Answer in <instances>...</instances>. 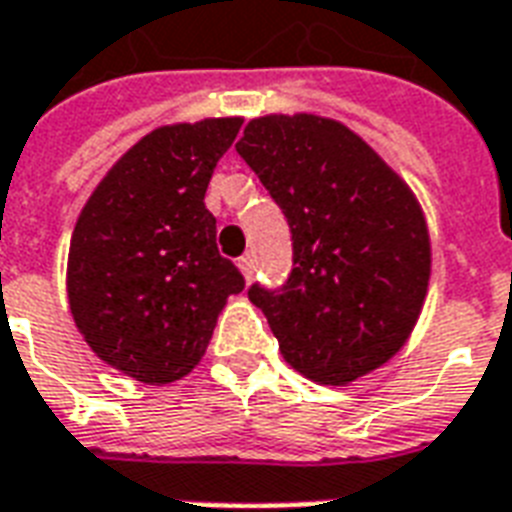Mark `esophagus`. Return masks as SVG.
Listing matches in <instances>:
<instances>
[{
  "label": "esophagus",
  "mask_w": 512,
  "mask_h": 512,
  "mask_svg": "<svg viewBox=\"0 0 512 512\" xmlns=\"http://www.w3.org/2000/svg\"><path fill=\"white\" fill-rule=\"evenodd\" d=\"M239 271H241V276H244V279H252V273H255V260H252V257L249 255H244L239 260Z\"/></svg>",
  "instance_id": "esophagus-1"
}]
</instances>
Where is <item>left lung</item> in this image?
<instances>
[{"label":"left lung","mask_w":512,"mask_h":512,"mask_svg":"<svg viewBox=\"0 0 512 512\" xmlns=\"http://www.w3.org/2000/svg\"><path fill=\"white\" fill-rule=\"evenodd\" d=\"M236 151L292 231L287 284L249 289L284 361L319 385L374 372L404 348L428 295L430 233L414 191L329 116H257Z\"/></svg>","instance_id":"left-lung-1"}]
</instances>
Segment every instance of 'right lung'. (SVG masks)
I'll list each match as a JSON object with an SVG mask.
<instances>
[{"label": "right lung", "mask_w": 512, "mask_h": 512, "mask_svg": "<svg viewBox=\"0 0 512 512\" xmlns=\"http://www.w3.org/2000/svg\"><path fill=\"white\" fill-rule=\"evenodd\" d=\"M241 116L156 127L106 172L79 212L66 268L68 308L103 364L167 385L207 353L217 316L244 289L217 252L209 177Z\"/></svg>", "instance_id": "1"}]
</instances>
